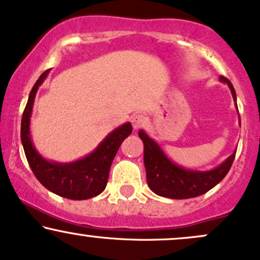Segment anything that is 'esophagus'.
I'll list each match as a JSON object with an SVG mask.
<instances>
[{
    "label": "esophagus",
    "mask_w": 260,
    "mask_h": 260,
    "mask_svg": "<svg viewBox=\"0 0 260 260\" xmlns=\"http://www.w3.org/2000/svg\"><path fill=\"white\" fill-rule=\"evenodd\" d=\"M147 124V118L142 113H136L132 116V125L135 129H139V128H143Z\"/></svg>",
    "instance_id": "obj_1"
}]
</instances>
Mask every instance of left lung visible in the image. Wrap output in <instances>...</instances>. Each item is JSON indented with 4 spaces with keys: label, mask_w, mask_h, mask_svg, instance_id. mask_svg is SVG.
I'll use <instances>...</instances> for the list:
<instances>
[{
    "label": "left lung",
    "mask_w": 260,
    "mask_h": 260,
    "mask_svg": "<svg viewBox=\"0 0 260 260\" xmlns=\"http://www.w3.org/2000/svg\"><path fill=\"white\" fill-rule=\"evenodd\" d=\"M219 80L226 82L231 88L233 100L237 101L235 87L230 80L224 76H219ZM138 136L144 144V167L148 186L153 192L162 198L181 200L204 195L227 175L236 156L235 152L221 165L209 172L187 170L174 164L158 143H155L144 131H139Z\"/></svg>",
    "instance_id": "8db88e82"
}]
</instances>
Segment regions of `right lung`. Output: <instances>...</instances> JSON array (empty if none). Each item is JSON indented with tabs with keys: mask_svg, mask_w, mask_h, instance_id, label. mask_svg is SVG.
I'll list each match as a JSON object with an SVG mask.
<instances>
[{
	"mask_svg": "<svg viewBox=\"0 0 260 260\" xmlns=\"http://www.w3.org/2000/svg\"><path fill=\"white\" fill-rule=\"evenodd\" d=\"M48 74L49 70H45L34 84L22 116L21 141L25 158L36 178L45 189L70 200L91 199L100 195L106 187L111 164L122 142L132 133V124L127 122L116 128L92 153L79 160L65 164L45 160L32 143L29 122L36 93Z\"/></svg>",
	"mask_w": 260,
	"mask_h": 260,
	"instance_id": "1",
	"label": "right lung"
}]
</instances>
